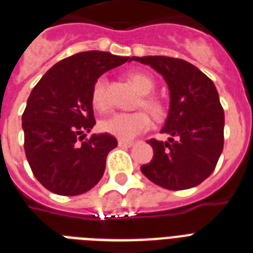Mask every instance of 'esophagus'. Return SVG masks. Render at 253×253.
Here are the masks:
<instances>
[{"label": "esophagus", "mask_w": 253, "mask_h": 253, "mask_svg": "<svg viewBox=\"0 0 253 253\" xmlns=\"http://www.w3.org/2000/svg\"><path fill=\"white\" fill-rule=\"evenodd\" d=\"M118 146L121 148H128L134 146V142H127V140H118Z\"/></svg>", "instance_id": "esophagus-1"}]
</instances>
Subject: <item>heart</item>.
Here are the masks:
<instances>
[{
    "label": "heart",
    "mask_w": 253,
    "mask_h": 253,
    "mask_svg": "<svg viewBox=\"0 0 253 253\" xmlns=\"http://www.w3.org/2000/svg\"><path fill=\"white\" fill-rule=\"evenodd\" d=\"M128 80L134 84V86L139 90V93L144 94L140 106L146 107L155 117H160L163 114V105L154 97H148L154 90L155 83L152 77L143 72L128 73ZM91 103L94 109L98 111H105L109 109L110 102L107 98L106 93V79L99 77L97 79L91 89ZM152 126L151 117L146 111H135V113H115V114L102 119L99 122V127L103 132L113 135L121 140H131L136 138L138 135L146 132Z\"/></svg>",
    "instance_id": "heart-1"
}]
</instances>
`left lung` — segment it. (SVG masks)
I'll use <instances>...</instances> for the list:
<instances>
[{
	"label": "left lung",
	"mask_w": 253,
	"mask_h": 253,
	"mask_svg": "<svg viewBox=\"0 0 253 253\" xmlns=\"http://www.w3.org/2000/svg\"><path fill=\"white\" fill-rule=\"evenodd\" d=\"M164 77L169 89V113L163 134L168 142L148 140L154 158L140 167L144 176L168 190L200 185L215 169L223 151L224 113L216 87L188 61L168 56H132Z\"/></svg>",
	"instance_id": "obj_1"
}]
</instances>
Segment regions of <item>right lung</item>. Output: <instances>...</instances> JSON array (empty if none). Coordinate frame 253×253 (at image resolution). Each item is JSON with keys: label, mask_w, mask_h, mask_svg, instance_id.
<instances>
[{"label": "right lung", "mask_w": 253, "mask_h": 253, "mask_svg": "<svg viewBox=\"0 0 253 253\" xmlns=\"http://www.w3.org/2000/svg\"><path fill=\"white\" fill-rule=\"evenodd\" d=\"M131 61L102 51L65 57L42 77L22 115L25 152L34 176L49 192L79 196L97 185L107 154L117 147L110 134H93L91 89L106 71Z\"/></svg>", "instance_id": "right-lung-1"}]
</instances>
